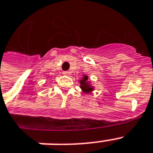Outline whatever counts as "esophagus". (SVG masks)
<instances>
[{
	"mask_svg": "<svg viewBox=\"0 0 153 153\" xmlns=\"http://www.w3.org/2000/svg\"><path fill=\"white\" fill-rule=\"evenodd\" d=\"M62 74H64V75H70L71 73V71H63L62 72Z\"/></svg>",
	"mask_w": 153,
	"mask_h": 153,
	"instance_id": "esophagus-1",
	"label": "esophagus"
}]
</instances>
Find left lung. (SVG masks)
Returning <instances> with one entry per match:
<instances>
[{"label":"left lung","instance_id":"obj_1","mask_svg":"<svg viewBox=\"0 0 153 153\" xmlns=\"http://www.w3.org/2000/svg\"><path fill=\"white\" fill-rule=\"evenodd\" d=\"M87 80H88V77L84 76L82 79L80 81V84H81L80 87L82 89V91L85 93H89V92H91L93 91V88L89 85V82H87Z\"/></svg>","mask_w":153,"mask_h":153}]
</instances>
